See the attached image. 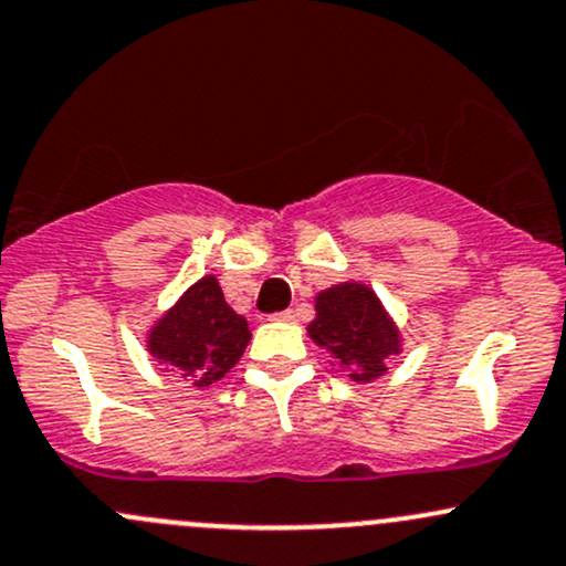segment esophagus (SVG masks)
<instances>
[{
	"label": "esophagus",
	"instance_id": "obj_1",
	"mask_svg": "<svg viewBox=\"0 0 566 566\" xmlns=\"http://www.w3.org/2000/svg\"><path fill=\"white\" fill-rule=\"evenodd\" d=\"M272 318H275V321H294L296 313H294V310H281V313H275Z\"/></svg>",
	"mask_w": 566,
	"mask_h": 566
}]
</instances>
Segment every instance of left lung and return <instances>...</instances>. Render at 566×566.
<instances>
[{
    "mask_svg": "<svg viewBox=\"0 0 566 566\" xmlns=\"http://www.w3.org/2000/svg\"><path fill=\"white\" fill-rule=\"evenodd\" d=\"M307 334L337 358L356 382L386 373V361L399 354V329L386 307L364 283H339L315 296V321Z\"/></svg>",
    "mask_w": 566,
    "mask_h": 566,
    "instance_id": "left-lung-1",
    "label": "left lung"
}]
</instances>
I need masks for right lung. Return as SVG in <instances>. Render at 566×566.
Segmentation results:
<instances>
[{
  "mask_svg": "<svg viewBox=\"0 0 566 566\" xmlns=\"http://www.w3.org/2000/svg\"><path fill=\"white\" fill-rule=\"evenodd\" d=\"M251 329L212 275L193 283L148 334V350L197 388L221 380L245 354Z\"/></svg>",
  "mask_w": 566,
  "mask_h": 566,
  "instance_id": "add662e5",
  "label": "right lung"
}]
</instances>
